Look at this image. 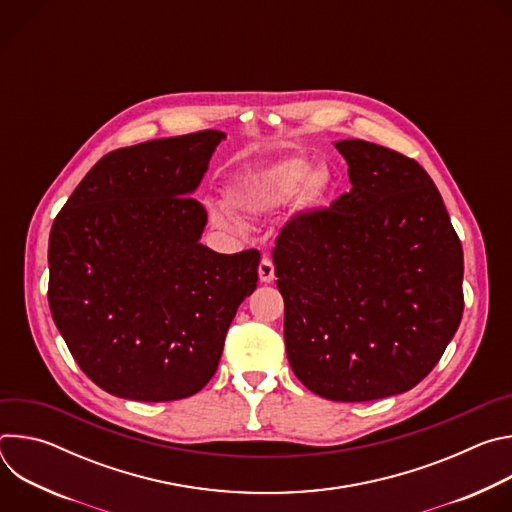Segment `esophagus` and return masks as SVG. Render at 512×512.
I'll return each instance as SVG.
<instances>
[{"label":"esophagus","instance_id":"1","mask_svg":"<svg viewBox=\"0 0 512 512\" xmlns=\"http://www.w3.org/2000/svg\"><path fill=\"white\" fill-rule=\"evenodd\" d=\"M259 279L261 283H271L275 279V269H273V263L271 259L263 257L261 263H259Z\"/></svg>","mask_w":512,"mask_h":512}]
</instances>
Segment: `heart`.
<instances>
[{"instance_id": "b5f03b06", "label": "heart", "mask_w": 512, "mask_h": 512, "mask_svg": "<svg viewBox=\"0 0 512 512\" xmlns=\"http://www.w3.org/2000/svg\"><path fill=\"white\" fill-rule=\"evenodd\" d=\"M334 188V176L328 166H312L304 158H289L277 162L255 178L239 182L229 198L231 204L243 214H267L300 192L304 208H318L326 202ZM210 218L218 229H237L235 218L223 206H210Z\"/></svg>"}]
</instances>
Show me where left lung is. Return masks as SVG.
Returning <instances> with one entry per match:
<instances>
[{"label": "left lung", "instance_id": "obj_1", "mask_svg": "<svg viewBox=\"0 0 512 512\" xmlns=\"http://www.w3.org/2000/svg\"><path fill=\"white\" fill-rule=\"evenodd\" d=\"M334 148L350 192L281 231L273 265L291 371L330 401L413 389L464 312V253L440 190L411 158L364 139Z\"/></svg>", "mask_w": 512, "mask_h": 512}]
</instances>
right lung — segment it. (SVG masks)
<instances>
[{"mask_svg":"<svg viewBox=\"0 0 512 512\" xmlns=\"http://www.w3.org/2000/svg\"><path fill=\"white\" fill-rule=\"evenodd\" d=\"M225 137L198 131L107 154L52 225V320L83 373L115 397L198 393L257 287L259 251L200 243L206 210L192 194Z\"/></svg>","mask_w":512,"mask_h":512,"instance_id":"right-lung-1","label":"right lung"}]
</instances>
